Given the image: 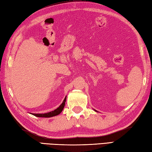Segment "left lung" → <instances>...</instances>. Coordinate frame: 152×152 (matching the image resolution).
<instances>
[{
	"mask_svg": "<svg viewBox=\"0 0 152 152\" xmlns=\"http://www.w3.org/2000/svg\"><path fill=\"white\" fill-rule=\"evenodd\" d=\"M95 111H96V110H95Z\"/></svg>",
	"mask_w": 152,
	"mask_h": 152,
	"instance_id": "1",
	"label": "left lung"
}]
</instances>
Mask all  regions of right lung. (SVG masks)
<instances>
[{"label": "right lung", "instance_id": "obj_1", "mask_svg": "<svg viewBox=\"0 0 152 152\" xmlns=\"http://www.w3.org/2000/svg\"><path fill=\"white\" fill-rule=\"evenodd\" d=\"M66 97L64 98V99L63 102H62L61 105L58 107L57 109H55L54 111H50L49 113H44V114H35V113H31L33 115L35 116V117H55L56 115H58L61 113L62 111L63 110V108L65 105V102H66Z\"/></svg>", "mask_w": 152, "mask_h": 152}]
</instances>
